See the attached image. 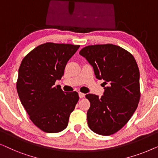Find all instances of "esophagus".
Listing matches in <instances>:
<instances>
[{
  "label": "esophagus",
  "mask_w": 158,
  "mask_h": 158,
  "mask_svg": "<svg viewBox=\"0 0 158 158\" xmlns=\"http://www.w3.org/2000/svg\"><path fill=\"white\" fill-rule=\"evenodd\" d=\"M79 97H80V98H83V97L84 96H85V94H83V93H81V92H79Z\"/></svg>",
  "instance_id": "1"
}]
</instances>
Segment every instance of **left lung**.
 <instances>
[{"instance_id":"obj_1","label":"left lung","mask_w":158,"mask_h":158,"mask_svg":"<svg viewBox=\"0 0 158 158\" xmlns=\"http://www.w3.org/2000/svg\"><path fill=\"white\" fill-rule=\"evenodd\" d=\"M79 54L93 67L96 78L104 81L102 96H85L90 103L87 112L88 127L98 135H113L128 122L139 103L137 62L129 52L111 44L90 45Z\"/></svg>"}]
</instances>
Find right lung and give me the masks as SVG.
<instances>
[{
    "label": "right lung",
    "mask_w": 158,
    "mask_h": 158,
    "mask_svg": "<svg viewBox=\"0 0 158 158\" xmlns=\"http://www.w3.org/2000/svg\"><path fill=\"white\" fill-rule=\"evenodd\" d=\"M79 47L45 43L30 52L19 67L16 83L19 98L31 122L45 132L64 130L79 100L76 91L64 92L60 86L54 85Z\"/></svg>",
    "instance_id": "1"
}]
</instances>
